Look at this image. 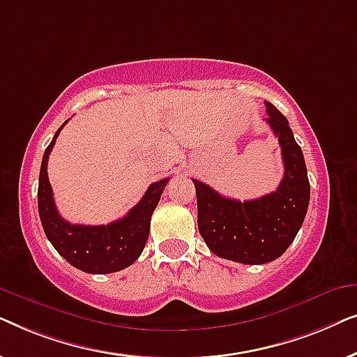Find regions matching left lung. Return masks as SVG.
Listing matches in <instances>:
<instances>
[{"instance_id": "obj_1", "label": "left lung", "mask_w": 357, "mask_h": 357, "mask_svg": "<svg viewBox=\"0 0 357 357\" xmlns=\"http://www.w3.org/2000/svg\"><path fill=\"white\" fill-rule=\"evenodd\" d=\"M265 105V120L278 136L284 162L280 187L265 197L238 202L193 178L203 241L218 257L245 265H263L287 250L304 222L310 199L301 146L296 143L286 116L270 102Z\"/></svg>"}]
</instances>
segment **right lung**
<instances>
[{
    "label": "right lung",
    "mask_w": 357,
    "mask_h": 357,
    "mask_svg": "<svg viewBox=\"0 0 357 357\" xmlns=\"http://www.w3.org/2000/svg\"><path fill=\"white\" fill-rule=\"evenodd\" d=\"M63 123L43 153L40 175H38V214L45 236L55 250L77 270L92 275L115 273L133 265L143 252L149 236L151 216L158 206L169 178L149 185L144 197L125 218L107 226H82L65 221L58 213L53 199L52 185L48 182L47 162Z\"/></svg>",
    "instance_id": "right-lung-1"
}]
</instances>
